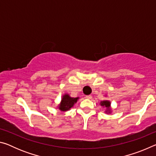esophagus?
<instances>
[{
	"mask_svg": "<svg viewBox=\"0 0 156 156\" xmlns=\"http://www.w3.org/2000/svg\"><path fill=\"white\" fill-rule=\"evenodd\" d=\"M85 98L87 99H91L92 98V96H91V95H88V96H85Z\"/></svg>",
	"mask_w": 156,
	"mask_h": 156,
	"instance_id": "esophagus-1",
	"label": "esophagus"
}]
</instances>
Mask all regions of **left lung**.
Here are the masks:
<instances>
[{"mask_svg": "<svg viewBox=\"0 0 156 156\" xmlns=\"http://www.w3.org/2000/svg\"><path fill=\"white\" fill-rule=\"evenodd\" d=\"M100 105L102 107H105L106 110H105V113H111L112 112V108H111V102L109 100H102L100 102Z\"/></svg>", "mask_w": 156, "mask_h": 156, "instance_id": "8db88e82", "label": "left lung"}]
</instances>
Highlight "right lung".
I'll return each instance as SVG.
<instances>
[{"instance_id": "1", "label": "right lung", "mask_w": 156, "mask_h": 156, "mask_svg": "<svg viewBox=\"0 0 156 156\" xmlns=\"http://www.w3.org/2000/svg\"><path fill=\"white\" fill-rule=\"evenodd\" d=\"M78 99L79 97L72 98L68 94H65L62 96L61 101H60V103L58 106V108L61 112H67V111L72 109L73 105L77 102Z\"/></svg>"}]
</instances>
